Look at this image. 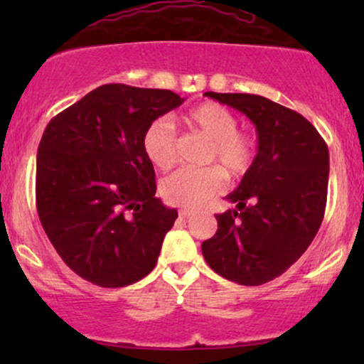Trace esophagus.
Wrapping results in <instances>:
<instances>
[{"label": "esophagus", "instance_id": "34e87169", "mask_svg": "<svg viewBox=\"0 0 364 364\" xmlns=\"http://www.w3.org/2000/svg\"><path fill=\"white\" fill-rule=\"evenodd\" d=\"M190 215H191V210H186V208H181V210H179V217H181V219H188Z\"/></svg>", "mask_w": 364, "mask_h": 364}]
</instances>
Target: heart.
<instances>
[{
    "mask_svg": "<svg viewBox=\"0 0 364 364\" xmlns=\"http://www.w3.org/2000/svg\"><path fill=\"white\" fill-rule=\"evenodd\" d=\"M190 129L210 140L207 162H215L229 176L241 178L253 168L257 140L237 128V118L217 102H202L183 114ZM145 157L157 169H171L176 162V128L168 118H157L141 136ZM224 173L215 166L203 169H179L162 181L161 195L171 205L198 208L224 190Z\"/></svg>",
    "mask_w": 364,
    "mask_h": 364,
    "instance_id": "b5f03b06",
    "label": "heart"
}]
</instances>
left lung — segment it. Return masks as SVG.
<instances>
[{
    "mask_svg": "<svg viewBox=\"0 0 364 364\" xmlns=\"http://www.w3.org/2000/svg\"><path fill=\"white\" fill-rule=\"evenodd\" d=\"M205 95L252 119L258 150L228 196L237 210L215 215L217 232L202 243L203 258L228 281L260 286L286 272L318 232L327 205V144L304 116L262 95Z\"/></svg>",
    "mask_w": 364,
    "mask_h": 364,
    "instance_id": "1",
    "label": "left lung"
}]
</instances>
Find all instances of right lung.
<instances>
[{"label": "right lung", "instance_id": "right-lung-1", "mask_svg": "<svg viewBox=\"0 0 364 364\" xmlns=\"http://www.w3.org/2000/svg\"><path fill=\"white\" fill-rule=\"evenodd\" d=\"M183 101L171 90L107 83L46 127L37 149V214L63 262L85 281L123 287L156 267L178 212L156 198L141 136Z\"/></svg>", "mask_w": 364, "mask_h": 364}]
</instances>
